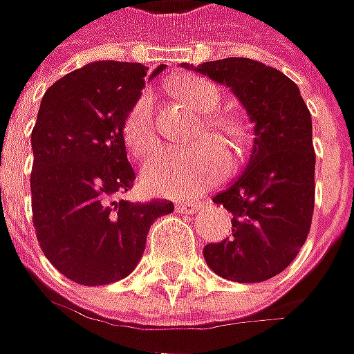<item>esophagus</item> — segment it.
Here are the masks:
<instances>
[{"label":"esophagus","instance_id":"34e87169","mask_svg":"<svg viewBox=\"0 0 354 354\" xmlns=\"http://www.w3.org/2000/svg\"><path fill=\"white\" fill-rule=\"evenodd\" d=\"M201 207V201H178L176 212L178 214H194Z\"/></svg>","mask_w":354,"mask_h":354}]
</instances>
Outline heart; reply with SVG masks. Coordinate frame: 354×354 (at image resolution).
Returning a JSON list of instances; mask_svg holds the SVG:
<instances>
[{
	"instance_id": "heart-1",
	"label": "heart",
	"mask_w": 354,
	"mask_h": 354,
	"mask_svg": "<svg viewBox=\"0 0 354 354\" xmlns=\"http://www.w3.org/2000/svg\"><path fill=\"white\" fill-rule=\"evenodd\" d=\"M172 92L203 115V125L196 139L215 135L241 145L247 139L243 119L233 113H215L221 104L219 90L209 80L200 76H182L172 82ZM123 139L135 158H147L158 147L154 125L153 95L142 92L129 107L123 119ZM231 168V153L221 140L203 139L186 149L165 151L142 168V186L160 196L189 198L214 186Z\"/></svg>"
}]
</instances>
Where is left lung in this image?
Segmentation results:
<instances>
[{
    "instance_id": "1",
    "label": "left lung",
    "mask_w": 354,
    "mask_h": 354,
    "mask_svg": "<svg viewBox=\"0 0 354 354\" xmlns=\"http://www.w3.org/2000/svg\"><path fill=\"white\" fill-rule=\"evenodd\" d=\"M225 84L254 123V145L241 176L214 198L231 212V237L203 247L207 266L225 280L264 282L298 257L310 235L315 198L311 115L298 86L250 58L188 66Z\"/></svg>"
}]
</instances>
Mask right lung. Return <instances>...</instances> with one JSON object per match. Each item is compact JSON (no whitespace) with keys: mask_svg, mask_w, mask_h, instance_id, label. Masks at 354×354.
Here are the masks:
<instances>
[{"mask_svg":"<svg viewBox=\"0 0 354 354\" xmlns=\"http://www.w3.org/2000/svg\"><path fill=\"white\" fill-rule=\"evenodd\" d=\"M147 72L117 60L74 70L46 90L32 127L35 233L50 264L82 286L131 274L154 219L174 212L166 200H119L135 182L123 119Z\"/></svg>","mask_w":354,"mask_h":354,"instance_id":"obj_1","label":"right lung"}]
</instances>
